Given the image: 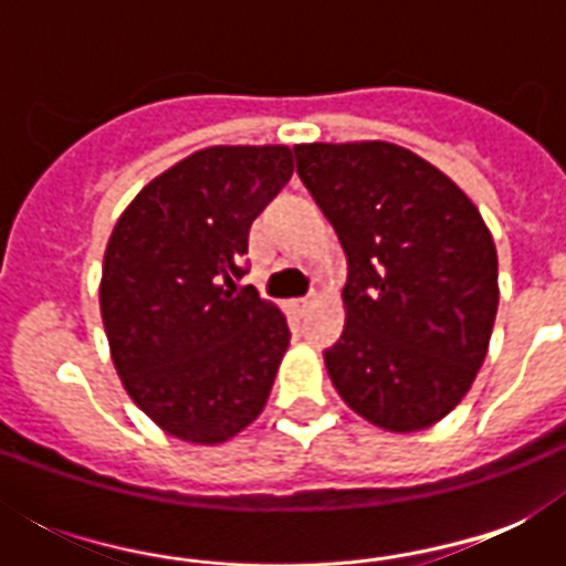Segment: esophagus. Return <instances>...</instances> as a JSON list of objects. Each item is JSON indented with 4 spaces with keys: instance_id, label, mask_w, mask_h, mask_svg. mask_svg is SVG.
<instances>
[{
    "instance_id": "obj_1",
    "label": "esophagus",
    "mask_w": 566,
    "mask_h": 566,
    "mask_svg": "<svg viewBox=\"0 0 566 566\" xmlns=\"http://www.w3.org/2000/svg\"><path fill=\"white\" fill-rule=\"evenodd\" d=\"M311 305H314V296H300V300H293V308L300 311V314H305Z\"/></svg>"
}]
</instances>
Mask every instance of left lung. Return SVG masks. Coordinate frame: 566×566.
Returning <instances> with one entry per match:
<instances>
[{"label":"left lung","instance_id":"1","mask_svg":"<svg viewBox=\"0 0 566 566\" xmlns=\"http://www.w3.org/2000/svg\"><path fill=\"white\" fill-rule=\"evenodd\" d=\"M296 172L346 252V326L326 367L344 402L387 431L443 420L488 355L500 287L482 213L402 146H293Z\"/></svg>","mask_w":566,"mask_h":566}]
</instances>
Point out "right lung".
<instances>
[{
    "mask_svg": "<svg viewBox=\"0 0 566 566\" xmlns=\"http://www.w3.org/2000/svg\"><path fill=\"white\" fill-rule=\"evenodd\" d=\"M287 146H211L149 181L111 231L99 308L140 411L190 443H222L264 408L291 344L247 275L249 229L291 181Z\"/></svg>",
    "mask_w": 566,
    "mask_h": 566,
    "instance_id": "1",
    "label": "right lung"
}]
</instances>
